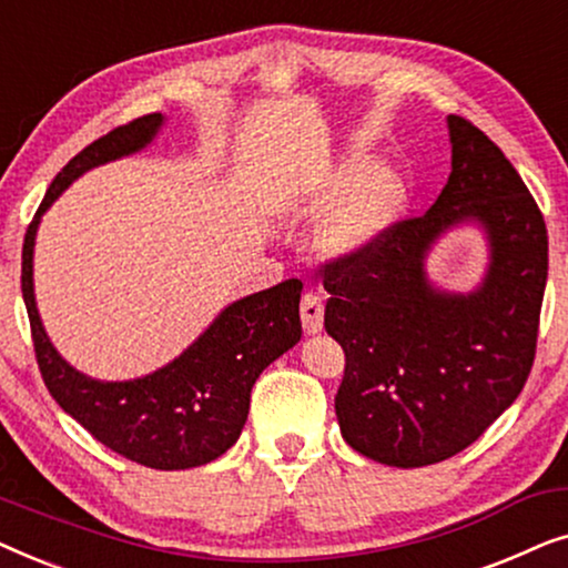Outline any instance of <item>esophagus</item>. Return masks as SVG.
Returning <instances> with one entry per match:
<instances>
[{"label":"esophagus","instance_id":"34e87169","mask_svg":"<svg viewBox=\"0 0 568 568\" xmlns=\"http://www.w3.org/2000/svg\"><path fill=\"white\" fill-rule=\"evenodd\" d=\"M300 315H302V328L305 333L323 331V300L313 292L302 294L300 302Z\"/></svg>","mask_w":568,"mask_h":568}]
</instances>
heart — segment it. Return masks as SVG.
Here are the masks:
<instances>
[{
    "instance_id": "obj_1",
    "label": "heart",
    "mask_w": 568,
    "mask_h": 568,
    "mask_svg": "<svg viewBox=\"0 0 568 568\" xmlns=\"http://www.w3.org/2000/svg\"><path fill=\"white\" fill-rule=\"evenodd\" d=\"M290 214L300 222L321 224L317 243L328 255L352 258L375 247L406 209V185L398 175L377 173V162L352 152L328 175L292 196Z\"/></svg>"
}]
</instances>
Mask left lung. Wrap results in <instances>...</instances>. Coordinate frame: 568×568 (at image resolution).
Instances as JSON below:
<instances>
[{"mask_svg": "<svg viewBox=\"0 0 568 568\" xmlns=\"http://www.w3.org/2000/svg\"><path fill=\"white\" fill-rule=\"evenodd\" d=\"M453 173L422 216L393 224L367 253L325 261V331L344 348L336 393L344 439L393 468L442 463L473 445L527 383L548 230L504 152L463 115H449ZM478 221L493 245L473 295L425 282V251L442 231Z\"/></svg>", "mask_w": 568, "mask_h": 568, "instance_id": "left-lung-1", "label": "left lung"}]
</instances>
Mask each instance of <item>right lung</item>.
<instances>
[{"instance_id":"1","label":"right lung","mask_w":568,"mask_h":568,"mask_svg":"<svg viewBox=\"0 0 568 568\" xmlns=\"http://www.w3.org/2000/svg\"><path fill=\"white\" fill-rule=\"evenodd\" d=\"M162 121V113H150L115 126L61 168L28 224L22 300L38 369L53 400L126 460L154 470H185L216 460L235 445L251 408L255 379L302 338L300 278H286L232 302L178 359L129 383H100L69 367L45 336L33 297V245L41 214L90 168L150 144Z\"/></svg>"}]
</instances>
